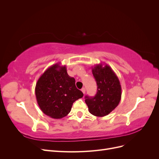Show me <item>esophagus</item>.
Listing matches in <instances>:
<instances>
[{"instance_id":"esophagus-1","label":"esophagus","mask_w":159,"mask_h":159,"mask_svg":"<svg viewBox=\"0 0 159 159\" xmlns=\"http://www.w3.org/2000/svg\"><path fill=\"white\" fill-rule=\"evenodd\" d=\"M81 91H82L84 94H85V89L84 88H83L82 89H81Z\"/></svg>"}]
</instances>
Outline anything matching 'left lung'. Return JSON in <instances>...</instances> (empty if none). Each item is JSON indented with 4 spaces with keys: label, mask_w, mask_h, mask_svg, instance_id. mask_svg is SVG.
<instances>
[{
    "label": "left lung",
    "mask_w": 159,
    "mask_h": 159,
    "mask_svg": "<svg viewBox=\"0 0 159 159\" xmlns=\"http://www.w3.org/2000/svg\"><path fill=\"white\" fill-rule=\"evenodd\" d=\"M91 70L98 91L94 97L85 96V102L91 114L96 117L106 116L121 101V86L118 77L107 64H96Z\"/></svg>",
    "instance_id": "1"
}]
</instances>
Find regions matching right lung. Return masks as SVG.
Returning a JSON list of instances; mask_svg holds the SVG:
<instances>
[{"label": "right lung", "instance_id": "add662e5", "mask_svg": "<svg viewBox=\"0 0 159 159\" xmlns=\"http://www.w3.org/2000/svg\"><path fill=\"white\" fill-rule=\"evenodd\" d=\"M75 82V79L67 73L66 66L57 63L49 67L35 87L36 101L42 111L53 119L66 116L73 103L84 95Z\"/></svg>", "mask_w": 159, "mask_h": 159}]
</instances>
